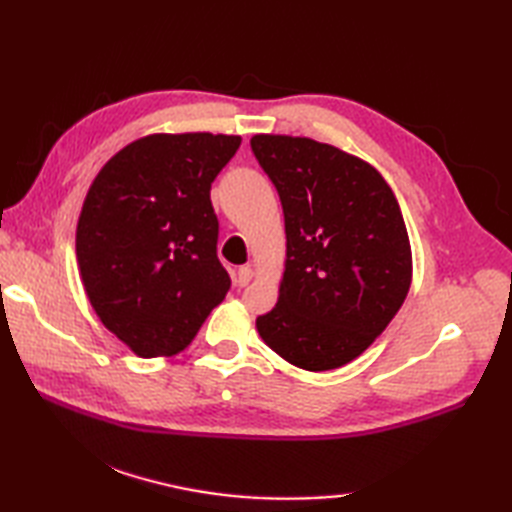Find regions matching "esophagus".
<instances>
[{
    "label": "esophagus",
    "mask_w": 512,
    "mask_h": 512,
    "mask_svg": "<svg viewBox=\"0 0 512 512\" xmlns=\"http://www.w3.org/2000/svg\"><path fill=\"white\" fill-rule=\"evenodd\" d=\"M253 277H255V270L250 268V266H242L237 270V286H248L250 281H253Z\"/></svg>",
    "instance_id": "1"
}]
</instances>
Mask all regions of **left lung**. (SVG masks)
I'll list each match as a JSON object with an SVG mask.
<instances>
[{"mask_svg": "<svg viewBox=\"0 0 512 512\" xmlns=\"http://www.w3.org/2000/svg\"><path fill=\"white\" fill-rule=\"evenodd\" d=\"M250 147L286 222L279 301L257 317V332L308 372L343 367L387 328L411 286L396 195L369 162L312 138L257 134Z\"/></svg>", "mask_w": 512, "mask_h": 512, "instance_id": "obj_1", "label": "left lung"}]
</instances>
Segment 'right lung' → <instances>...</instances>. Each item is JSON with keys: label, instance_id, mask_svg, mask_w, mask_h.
I'll return each mask as SVG.
<instances>
[{"label": "right lung", "instance_id": "right-lung-1", "mask_svg": "<svg viewBox=\"0 0 512 512\" xmlns=\"http://www.w3.org/2000/svg\"><path fill=\"white\" fill-rule=\"evenodd\" d=\"M242 138L151 134L105 162L76 224L94 312L143 358L184 350L231 288L217 259L211 182Z\"/></svg>", "mask_w": 512, "mask_h": 512}]
</instances>
